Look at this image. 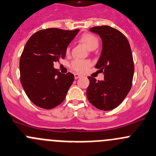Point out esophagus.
<instances>
[{
    "mask_svg": "<svg viewBox=\"0 0 156 156\" xmlns=\"http://www.w3.org/2000/svg\"><path fill=\"white\" fill-rule=\"evenodd\" d=\"M74 75H75V79H78V78H79L80 77H81V75H79V74H78V73H75Z\"/></svg>",
    "mask_w": 156,
    "mask_h": 156,
    "instance_id": "1",
    "label": "esophagus"
}]
</instances>
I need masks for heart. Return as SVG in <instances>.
<instances>
[{"label":"heart","mask_w":156,"mask_h":156,"mask_svg":"<svg viewBox=\"0 0 156 156\" xmlns=\"http://www.w3.org/2000/svg\"><path fill=\"white\" fill-rule=\"evenodd\" d=\"M80 41L90 51L94 50L98 46V38L94 36L93 34H90V33H85V34L82 35L80 38ZM66 52H69V48H67ZM90 65V62L88 60L77 58V59H75L74 61L72 62L71 68L75 71H76V72H81L85 70L87 68H88Z\"/></svg>","instance_id":"b5f03b06"}]
</instances>
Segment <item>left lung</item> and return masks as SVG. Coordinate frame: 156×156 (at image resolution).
<instances>
[{
	"instance_id": "obj_1",
	"label": "left lung",
	"mask_w": 156,
	"mask_h": 156,
	"mask_svg": "<svg viewBox=\"0 0 156 156\" xmlns=\"http://www.w3.org/2000/svg\"><path fill=\"white\" fill-rule=\"evenodd\" d=\"M100 36L102 50L95 68L103 72V81L87 77L89 102L101 110H110L118 107L131 89L134 74L132 51L126 36L109 26L90 29Z\"/></svg>"
}]
</instances>
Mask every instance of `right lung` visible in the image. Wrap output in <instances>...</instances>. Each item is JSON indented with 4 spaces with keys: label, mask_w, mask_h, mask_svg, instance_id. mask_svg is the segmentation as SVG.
<instances>
[{
    "label": "right lung",
    "mask_w": 156,
    "mask_h": 156,
    "mask_svg": "<svg viewBox=\"0 0 156 156\" xmlns=\"http://www.w3.org/2000/svg\"><path fill=\"white\" fill-rule=\"evenodd\" d=\"M78 32V29L42 30L26 43L20 60V81L35 105L49 110L65 100L75 77L72 73L58 72L54 62L66 57L68 46Z\"/></svg>",
    "instance_id": "add662e5"
}]
</instances>
